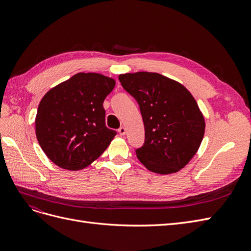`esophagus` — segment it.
Segmentation results:
<instances>
[{"label":"esophagus","instance_id":"obj_1","mask_svg":"<svg viewBox=\"0 0 251 251\" xmlns=\"http://www.w3.org/2000/svg\"><path fill=\"white\" fill-rule=\"evenodd\" d=\"M118 132H119V134H120L121 136H125V135H126V127H124V126H121V127H119V130H118Z\"/></svg>","mask_w":251,"mask_h":251}]
</instances>
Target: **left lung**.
<instances>
[{"label": "left lung", "instance_id": "1", "mask_svg": "<svg viewBox=\"0 0 251 251\" xmlns=\"http://www.w3.org/2000/svg\"><path fill=\"white\" fill-rule=\"evenodd\" d=\"M121 86L139 104L144 143L136 150L139 161L157 174L183 169L202 142L205 121L189 91L159 73L120 74Z\"/></svg>", "mask_w": 251, "mask_h": 251}]
</instances>
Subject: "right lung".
<instances>
[{"mask_svg": "<svg viewBox=\"0 0 251 251\" xmlns=\"http://www.w3.org/2000/svg\"><path fill=\"white\" fill-rule=\"evenodd\" d=\"M115 80L98 73H77L49 90L35 117L44 153L68 171L87 168L109 147L116 132L105 126L103 100Z\"/></svg>", "mask_w": 251, "mask_h": 251, "instance_id": "1", "label": "right lung"}]
</instances>
